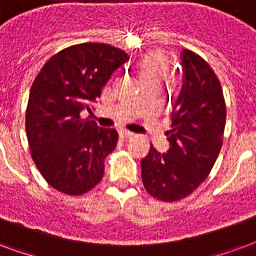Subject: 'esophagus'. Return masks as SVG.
I'll list each match as a JSON object with an SVG mask.
<instances>
[{
  "instance_id": "34e87169",
  "label": "esophagus",
  "mask_w": 256,
  "mask_h": 256,
  "mask_svg": "<svg viewBox=\"0 0 256 256\" xmlns=\"http://www.w3.org/2000/svg\"><path fill=\"white\" fill-rule=\"evenodd\" d=\"M134 135H135V134H134V132H130V130H122V132H121L122 139H130V138H132Z\"/></svg>"
}]
</instances>
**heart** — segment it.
I'll list each match as a JSON object with an SVG mask.
<instances>
[{
    "instance_id": "b5f03b06",
    "label": "heart",
    "mask_w": 256,
    "mask_h": 256,
    "mask_svg": "<svg viewBox=\"0 0 256 256\" xmlns=\"http://www.w3.org/2000/svg\"><path fill=\"white\" fill-rule=\"evenodd\" d=\"M165 70V61L160 56H150L143 61L142 66V79H151L160 78Z\"/></svg>"
}]
</instances>
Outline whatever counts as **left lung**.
I'll return each instance as SVG.
<instances>
[{"mask_svg": "<svg viewBox=\"0 0 256 256\" xmlns=\"http://www.w3.org/2000/svg\"><path fill=\"white\" fill-rule=\"evenodd\" d=\"M182 86L172 106L169 150L151 144L142 160V182L151 196L176 202L195 191L214 166L225 130L222 87L206 61L191 50L182 52Z\"/></svg>", "mask_w": 256, "mask_h": 256, "instance_id": "1", "label": "left lung"}]
</instances>
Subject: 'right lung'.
I'll list each match as a JSON object with an SVG mask.
<instances>
[{
    "label": "right lung",
    "mask_w": 256,
    "mask_h": 256,
    "mask_svg": "<svg viewBox=\"0 0 256 256\" xmlns=\"http://www.w3.org/2000/svg\"><path fill=\"white\" fill-rule=\"evenodd\" d=\"M128 60L110 44H74L54 54L34 80L26 130L35 165L56 190L76 196L102 180L118 134L100 128L84 113H91L112 74Z\"/></svg>",
    "instance_id": "obj_1"
}]
</instances>
